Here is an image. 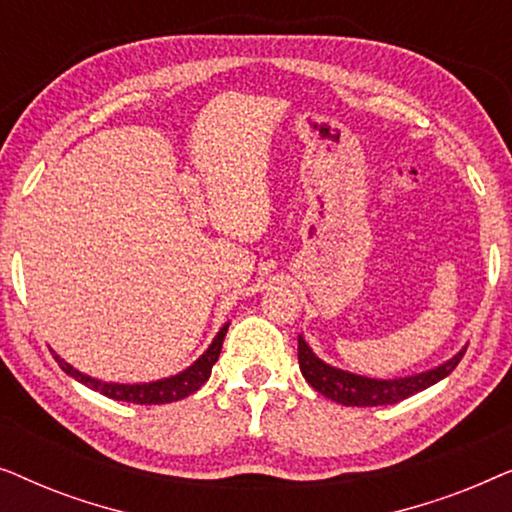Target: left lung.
Instances as JSON below:
<instances>
[{
    "mask_svg": "<svg viewBox=\"0 0 512 512\" xmlns=\"http://www.w3.org/2000/svg\"><path fill=\"white\" fill-rule=\"evenodd\" d=\"M468 347V345H466ZM466 347H461L452 359H447L440 366L424 370V373L405 375V377H391V380H377V377L349 373V370L335 368L324 359H319L307 345L303 335H298V363L300 373L307 380V384L321 396L331 398L335 403L342 405H356V408H375V405H394L403 398H408L417 391H424L433 387V384L445 380L447 375L457 368V363L464 356Z\"/></svg>",
    "mask_w": 512,
    "mask_h": 512,
    "instance_id": "1",
    "label": "left lung"
}]
</instances>
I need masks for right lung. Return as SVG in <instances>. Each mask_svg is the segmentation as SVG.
Returning a JSON list of instances; mask_svg holds the SVG:
<instances>
[{"label": "right lung", "mask_w": 512, "mask_h": 512, "mask_svg": "<svg viewBox=\"0 0 512 512\" xmlns=\"http://www.w3.org/2000/svg\"><path fill=\"white\" fill-rule=\"evenodd\" d=\"M230 324H223L221 331L214 335L212 345H209L205 352H202L198 359H195L191 366L181 370L177 375L163 377V380H153V382H135V384H121V382H104L97 380V377H90L81 370H76L72 363H67L58 352H53V359L58 361V366L65 370L69 377H74L76 382L86 384L88 389L100 391L102 396L114 398V401H123V403H137V405H160V403H174L181 401V398L191 396L198 391L202 384L209 380L212 375V366L219 361L221 347H223V338H226Z\"/></svg>", "instance_id": "add662e5"}]
</instances>
